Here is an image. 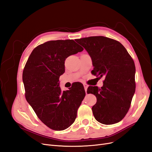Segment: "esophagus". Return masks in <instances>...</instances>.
<instances>
[{
	"instance_id": "obj_1",
	"label": "esophagus",
	"mask_w": 152,
	"mask_h": 152,
	"mask_svg": "<svg viewBox=\"0 0 152 152\" xmlns=\"http://www.w3.org/2000/svg\"><path fill=\"white\" fill-rule=\"evenodd\" d=\"M88 85L86 84H84V89H85V91L86 93H87V88H88Z\"/></svg>"
}]
</instances>
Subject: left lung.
Instances as JSON below:
<instances>
[{
	"instance_id": "obj_1",
	"label": "left lung",
	"mask_w": 152,
	"mask_h": 152,
	"mask_svg": "<svg viewBox=\"0 0 152 152\" xmlns=\"http://www.w3.org/2000/svg\"><path fill=\"white\" fill-rule=\"evenodd\" d=\"M91 56L92 74L104 77L103 86H89L87 94L97 98L92 107L96 120L106 125L122 121L130 108L135 93L134 62L124 45L103 36L77 39Z\"/></svg>"
}]
</instances>
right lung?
<instances>
[{"label":"right lung","mask_w":152,"mask_h":152,"mask_svg":"<svg viewBox=\"0 0 152 152\" xmlns=\"http://www.w3.org/2000/svg\"><path fill=\"white\" fill-rule=\"evenodd\" d=\"M83 49L73 40H50L32 50L24 68L26 101L40 120L53 130H65L74 122L86 96L80 82L65 91L59 86L66 58Z\"/></svg>","instance_id":"1"}]
</instances>
